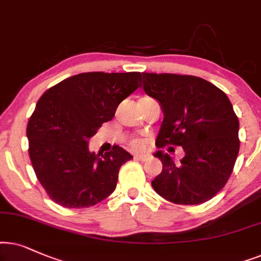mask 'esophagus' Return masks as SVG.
I'll use <instances>...</instances> for the list:
<instances>
[{
    "instance_id": "obj_1",
    "label": "esophagus",
    "mask_w": 261,
    "mask_h": 261,
    "mask_svg": "<svg viewBox=\"0 0 261 261\" xmlns=\"http://www.w3.org/2000/svg\"><path fill=\"white\" fill-rule=\"evenodd\" d=\"M135 159L137 160V161H141V162H145L149 160V155H135Z\"/></svg>"
}]
</instances>
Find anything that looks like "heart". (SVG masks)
Segmentation results:
<instances>
[{
  "label": "heart",
  "mask_w": 261,
  "mask_h": 261,
  "mask_svg": "<svg viewBox=\"0 0 261 261\" xmlns=\"http://www.w3.org/2000/svg\"><path fill=\"white\" fill-rule=\"evenodd\" d=\"M144 145H145L144 142L141 141V140H136V141L133 142V147L135 149H143Z\"/></svg>",
  "instance_id": "1"
}]
</instances>
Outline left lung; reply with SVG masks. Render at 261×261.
<instances>
[{
    "instance_id": "left-lung-1",
    "label": "left lung",
    "mask_w": 261,
    "mask_h": 261,
    "mask_svg": "<svg viewBox=\"0 0 261 261\" xmlns=\"http://www.w3.org/2000/svg\"><path fill=\"white\" fill-rule=\"evenodd\" d=\"M142 75L144 92L163 113L156 145H180L185 152L180 163L162 150L155 152L162 172L151 181L152 189L175 204L207 201L227 184L239 154V119L230 100L197 76Z\"/></svg>"
}]
</instances>
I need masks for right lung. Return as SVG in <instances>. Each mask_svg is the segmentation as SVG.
<instances>
[{
  "instance_id": "obj_1",
  "label": "right lung",
  "mask_w": 261,
  "mask_h": 261,
  "mask_svg": "<svg viewBox=\"0 0 261 261\" xmlns=\"http://www.w3.org/2000/svg\"><path fill=\"white\" fill-rule=\"evenodd\" d=\"M141 81V72H82L38 100L27 125L29 152L38 180L58 205L89 207L116 190L120 166L133 156L118 145L95 154L88 143Z\"/></svg>"
}]
</instances>
